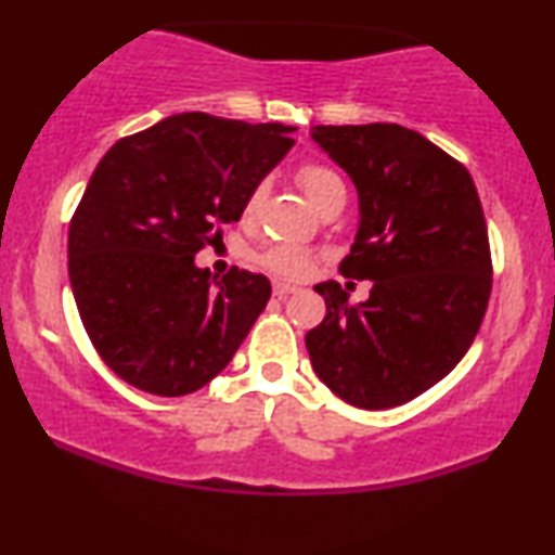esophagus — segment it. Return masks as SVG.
Listing matches in <instances>:
<instances>
[{
  "mask_svg": "<svg viewBox=\"0 0 555 555\" xmlns=\"http://www.w3.org/2000/svg\"><path fill=\"white\" fill-rule=\"evenodd\" d=\"M295 289H297V286L284 284V282H276V284H273V297H276V299H286Z\"/></svg>",
  "mask_w": 555,
  "mask_h": 555,
  "instance_id": "34e87169",
  "label": "esophagus"
}]
</instances>
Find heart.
<instances>
[{
  "label": "heart",
  "mask_w": 555,
  "mask_h": 555,
  "mask_svg": "<svg viewBox=\"0 0 555 555\" xmlns=\"http://www.w3.org/2000/svg\"><path fill=\"white\" fill-rule=\"evenodd\" d=\"M297 182H299V188L305 190V195H308L318 208L326 206V203L334 201L336 195H347V188H344V180L339 177V171L331 169L328 164H321V162L299 164ZM263 195H266V184L258 182L256 188L247 193L245 206H242V214L250 216L253 211H256V208L260 206V201H263ZM260 263H263L269 271L279 273V276L299 279L313 269L315 253L308 250V247H302V245H284V242H279V245L266 247V250L260 253Z\"/></svg>",
  "instance_id": "obj_1"
}]
</instances>
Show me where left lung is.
Listing matches in <instances>:
<instances>
[{
    "label": "left lung",
    "instance_id": "obj_1",
    "mask_svg": "<svg viewBox=\"0 0 555 555\" xmlns=\"http://www.w3.org/2000/svg\"><path fill=\"white\" fill-rule=\"evenodd\" d=\"M313 138L360 193L339 271L373 289L352 305L336 282L315 286L326 318L305 336L310 362L347 404H406L454 371L486 318L493 260L480 197L464 164L410 127L318 125Z\"/></svg>",
    "mask_w": 555,
    "mask_h": 555
}]
</instances>
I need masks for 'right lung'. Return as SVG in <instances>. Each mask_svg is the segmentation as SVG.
<instances>
[{
    "instance_id": "add662e5",
    "label": "right lung",
    "mask_w": 555,
    "mask_h": 555,
    "mask_svg": "<svg viewBox=\"0 0 555 555\" xmlns=\"http://www.w3.org/2000/svg\"><path fill=\"white\" fill-rule=\"evenodd\" d=\"M295 127L203 112L119 138L69 221V284L88 339L125 384L156 397L206 386L263 313L271 284L195 256L295 145Z\"/></svg>"
}]
</instances>
